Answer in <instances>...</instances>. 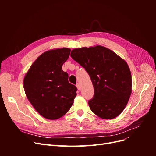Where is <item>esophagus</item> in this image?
Masks as SVG:
<instances>
[{
    "label": "esophagus",
    "instance_id": "34e87169",
    "mask_svg": "<svg viewBox=\"0 0 156 156\" xmlns=\"http://www.w3.org/2000/svg\"><path fill=\"white\" fill-rule=\"evenodd\" d=\"M76 87H77V88L78 90H80V88H81V86H80V84H79V83H77V84Z\"/></svg>",
    "mask_w": 156,
    "mask_h": 156
}]
</instances>
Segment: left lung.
<instances>
[{
  "label": "left lung",
  "instance_id": "left-lung-1",
  "mask_svg": "<svg viewBox=\"0 0 156 156\" xmlns=\"http://www.w3.org/2000/svg\"><path fill=\"white\" fill-rule=\"evenodd\" d=\"M70 55L91 79L94 90L88 101L91 111L103 119L120 115L131 94V75L126 61L101 45L74 49Z\"/></svg>",
  "mask_w": 156,
  "mask_h": 156
}]
</instances>
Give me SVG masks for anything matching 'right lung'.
Wrapping results in <instances>:
<instances>
[{"mask_svg": "<svg viewBox=\"0 0 156 156\" xmlns=\"http://www.w3.org/2000/svg\"><path fill=\"white\" fill-rule=\"evenodd\" d=\"M71 49L57 48L42 53L32 64L23 80L28 100L40 115L49 120L63 116L73 105L77 88L68 81L62 69Z\"/></svg>", "mask_w": 156, "mask_h": 156, "instance_id": "right-lung-1", "label": "right lung"}]
</instances>
